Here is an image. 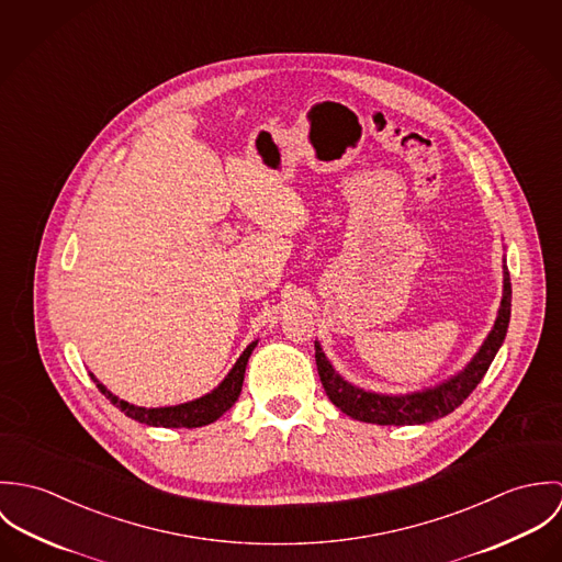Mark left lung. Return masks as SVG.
Segmentation results:
<instances>
[{"mask_svg": "<svg viewBox=\"0 0 562 562\" xmlns=\"http://www.w3.org/2000/svg\"><path fill=\"white\" fill-rule=\"evenodd\" d=\"M508 321H510V279H508V268L504 266V296L497 312V321L493 324V330L488 333V337L484 339L479 355L470 361V366L461 374H457L454 379L446 381L435 390H426L419 394H408V396L370 394L346 383L333 370V366L322 352L321 344L316 341V366H318L322 387L328 401L359 422L381 424V426H404V424H426V422L439 419L452 413L457 406H461L463 401L476 390V385L486 374L495 352L499 350L506 337Z\"/></svg>", "mask_w": 562, "mask_h": 562, "instance_id": "left-lung-1", "label": "left lung"}]
</instances>
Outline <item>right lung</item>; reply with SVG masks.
Segmentation results:
<instances>
[{"label":"right lung","mask_w":562,"mask_h":562,"mask_svg":"<svg viewBox=\"0 0 562 562\" xmlns=\"http://www.w3.org/2000/svg\"><path fill=\"white\" fill-rule=\"evenodd\" d=\"M257 346V341H252L244 352L240 359L236 361L234 370L227 374V379L207 396L199 398V401L186 402V404H177V406H164V408H143V406H134L130 402L119 401L116 396H112L92 374L90 379L97 383V390L112 402L116 408H121L127 417L140 422V424H149V426H164V428H199L205 424L216 422L227 408H232V404L238 401L241 392V383H244V370L248 363V357L252 352V348Z\"/></svg>","instance_id":"add662e5"}]
</instances>
